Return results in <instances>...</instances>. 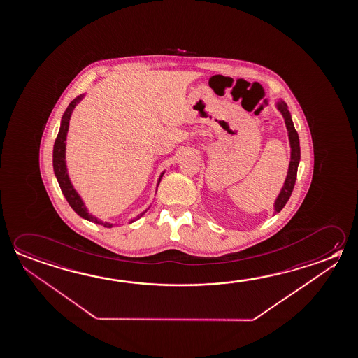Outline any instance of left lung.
Returning a JSON list of instances; mask_svg holds the SVG:
<instances>
[{"mask_svg": "<svg viewBox=\"0 0 358 358\" xmlns=\"http://www.w3.org/2000/svg\"><path fill=\"white\" fill-rule=\"evenodd\" d=\"M275 106L285 118V123H286L288 131V140H289V145H291V161H289V166H288L287 177H286V181L283 183L281 192L278 194V197L275 199V213H277V212L281 211L285 205L287 203V201L291 197V194H292L296 177H297L299 159H301V151H299V134L293 126L292 118H291V113L288 111L287 105L283 101H280V102H277Z\"/></svg>", "mask_w": 358, "mask_h": 358, "instance_id": "8db88e82", "label": "left lung"}]
</instances>
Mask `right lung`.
<instances>
[{"mask_svg":"<svg viewBox=\"0 0 358 358\" xmlns=\"http://www.w3.org/2000/svg\"><path fill=\"white\" fill-rule=\"evenodd\" d=\"M83 94L77 96L76 99L72 101L69 107L66 108L65 113L62 116L59 135H57V138H56L55 145H53V171H55V176H56L57 181H59L61 191H62V194H64L66 199H67L69 205L72 207V210L76 212L78 216L83 217V218L87 220V221L97 223V224H102L103 227H107V229H111L112 226H113L112 223L102 222L97 217L92 216V215L88 213L87 208H86V206L83 203V199L80 197V194H77L76 189L73 188L72 183H71L70 177H69V173H67V167H66V137H67V131H69V123H70L71 115H72L73 108L76 107L77 103L83 100ZM164 172L161 173L157 186H159V181H161V178L164 176ZM145 212H142L140 216H137V218H140ZM137 218H135V220H137ZM135 220H132L131 222H134Z\"/></svg>","mask_w":358,"mask_h":358,"instance_id":"obj_1","label":"right lung"}]
</instances>
